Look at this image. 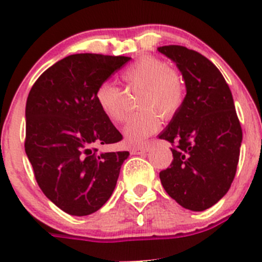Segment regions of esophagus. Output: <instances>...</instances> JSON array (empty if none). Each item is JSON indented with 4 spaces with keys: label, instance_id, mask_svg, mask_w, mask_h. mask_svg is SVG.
<instances>
[{
    "label": "esophagus",
    "instance_id": "34e87169",
    "mask_svg": "<svg viewBox=\"0 0 262 262\" xmlns=\"http://www.w3.org/2000/svg\"><path fill=\"white\" fill-rule=\"evenodd\" d=\"M149 150V146H141V147H133L130 149L132 155H143Z\"/></svg>",
    "mask_w": 262,
    "mask_h": 262
}]
</instances>
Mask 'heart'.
<instances>
[{
    "label": "heart",
    "mask_w": 262,
    "mask_h": 262,
    "mask_svg": "<svg viewBox=\"0 0 262 262\" xmlns=\"http://www.w3.org/2000/svg\"><path fill=\"white\" fill-rule=\"evenodd\" d=\"M121 80L129 87L141 89L137 106L142 110L132 115L123 129L129 144H139L160 128V114L171 118L179 112L185 97L184 81L165 60L152 55H144L126 67ZM95 99L102 114L113 123L125 120L128 107L120 87L113 82H102L95 92Z\"/></svg>",
    "instance_id": "heart-1"
}]
</instances>
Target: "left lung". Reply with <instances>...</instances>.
I'll list each match as a JSON object with an SVG mask.
<instances>
[{"mask_svg": "<svg viewBox=\"0 0 262 262\" xmlns=\"http://www.w3.org/2000/svg\"><path fill=\"white\" fill-rule=\"evenodd\" d=\"M158 52L176 63L186 96L158 136L172 144L173 160L161 171L163 189L185 209L203 212L231 187L239 160L242 129L226 80L208 58L181 46Z\"/></svg>", "mask_w": 262, "mask_h": 262, "instance_id": "8db88e82", "label": "left lung"}]
</instances>
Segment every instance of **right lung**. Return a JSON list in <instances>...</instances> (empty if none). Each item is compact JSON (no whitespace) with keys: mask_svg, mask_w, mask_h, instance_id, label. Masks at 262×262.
I'll list each match as a JSON object with an SVG mask.
<instances>
[{"mask_svg":"<svg viewBox=\"0 0 262 262\" xmlns=\"http://www.w3.org/2000/svg\"><path fill=\"white\" fill-rule=\"evenodd\" d=\"M129 57L82 53L58 60L26 100L25 152L41 191L71 215H89L112 196L129 152H99L123 136L95 92Z\"/></svg>","mask_w":262,"mask_h":262,"instance_id":"1","label":"right lung"}]
</instances>
